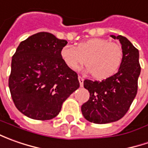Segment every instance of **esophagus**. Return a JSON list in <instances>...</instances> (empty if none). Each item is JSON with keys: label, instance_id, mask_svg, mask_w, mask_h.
<instances>
[{"label": "esophagus", "instance_id": "34e87169", "mask_svg": "<svg viewBox=\"0 0 148 148\" xmlns=\"http://www.w3.org/2000/svg\"><path fill=\"white\" fill-rule=\"evenodd\" d=\"M78 80H79V82H80V86H83V83H84V79L82 77H78Z\"/></svg>", "mask_w": 148, "mask_h": 148}]
</instances>
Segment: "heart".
Masks as SVG:
<instances>
[{"label": "heart", "mask_w": 148, "mask_h": 148, "mask_svg": "<svg viewBox=\"0 0 148 148\" xmlns=\"http://www.w3.org/2000/svg\"><path fill=\"white\" fill-rule=\"evenodd\" d=\"M60 56L69 69L77 71L86 63L87 72L97 80H103L118 71L122 62L123 49L119 43L94 38L80 43L77 48L63 47Z\"/></svg>", "instance_id": "1"}]
</instances>
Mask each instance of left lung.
<instances>
[{"mask_svg": "<svg viewBox=\"0 0 148 148\" xmlns=\"http://www.w3.org/2000/svg\"><path fill=\"white\" fill-rule=\"evenodd\" d=\"M110 36L122 45L123 59L118 72L102 82L84 81L90 99L82 106L83 116L99 124L115 122L124 116L137 95L141 72L138 50L127 38Z\"/></svg>", "mask_w": 148, "mask_h": 148, "instance_id": "left-lung-1", "label": "left lung"}]
</instances>
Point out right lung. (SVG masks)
I'll return each mask as SVG.
<instances>
[{"mask_svg": "<svg viewBox=\"0 0 148 148\" xmlns=\"http://www.w3.org/2000/svg\"><path fill=\"white\" fill-rule=\"evenodd\" d=\"M67 42L40 32L22 41L12 57L9 88L15 107L33 119L56 117L79 88L78 76L61 58Z\"/></svg>", "mask_w": 148, "mask_h": 148, "instance_id": "1", "label": "right lung"}]
</instances>
